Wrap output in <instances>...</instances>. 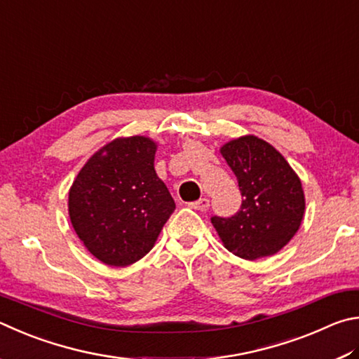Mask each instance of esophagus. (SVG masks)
Returning <instances> with one entry per match:
<instances>
[{
  "mask_svg": "<svg viewBox=\"0 0 359 359\" xmlns=\"http://www.w3.org/2000/svg\"><path fill=\"white\" fill-rule=\"evenodd\" d=\"M189 206L194 210H197V211H206L210 208V200L208 198H200V200H197V202L191 203Z\"/></svg>",
  "mask_w": 359,
  "mask_h": 359,
  "instance_id": "34e87169",
  "label": "esophagus"
}]
</instances>
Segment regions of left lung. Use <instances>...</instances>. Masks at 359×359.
Listing matches in <instances>:
<instances>
[{"instance_id": "8db88e82", "label": "left lung", "mask_w": 359, "mask_h": 359, "mask_svg": "<svg viewBox=\"0 0 359 359\" xmlns=\"http://www.w3.org/2000/svg\"><path fill=\"white\" fill-rule=\"evenodd\" d=\"M240 186L243 203L235 216L211 217L225 249L244 260L278 254L297 235L306 198L299 176L273 144L255 135L221 147Z\"/></svg>"}]
</instances>
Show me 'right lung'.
I'll use <instances>...</instances> for the list:
<instances>
[{"label":"right lung","instance_id":"obj_1","mask_svg":"<svg viewBox=\"0 0 359 359\" xmlns=\"http://www.w3.org/2000/svg\"><path fill=\"white\" fill-rule=\"evenodd\" d=\"M156 151L149 137H118L86 161L69 189L75 233L105 265L129 266L143 259L175 211L154 170Z\"/></svg>","mask_w":359,"mask_h":359}]
</instances>
